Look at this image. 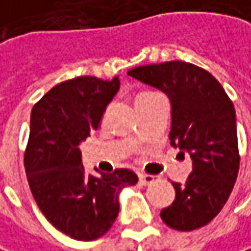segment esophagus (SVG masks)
<instances>
[{"instance_id": "obj_1", "label": "esophagus", "mask_w": 251, "mask_h": 251, "mask_svg": "<svg viewBox=\"0 0 251 251\" xmlns=\"http://www.w3.org/2000/svg\"><path fill=\"white\" fill-rule=\"evenodd\" d=\"M139 181H141L144 185H148V184L155 181V176H153V175H148V174H142V175H139Z\"/></svg>"}]
</instances>
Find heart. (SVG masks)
<instances>
[{
	"mask_svg": "<svg viewBox=\"0 0 251 251\" xmlns=\"http://www.w3.org/2000/svg\"><path fill=\"white\" fill-rule=\"evenodd\" d=\"M149 95H153V92H144V93H139L138 96H136V100H139V99H144V98H147Z\"/></svg>",
	"mask_w": 251,
	"mask_h": 251,
	"instance_id": "1",
	"label": "heart"
}]
</instances>
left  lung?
<instances>
[{"instance_id":"left-lung-1","label":"left lung","mask_w":251,"mask_h":251,"mask_svg":"<svg viewBox=\"0 0 251 251\" xmlns=\"http://www.w3.org/2000/svg\"><path fill=\"white\" fill-rule=\"evenodd\" d=\"M127 75L170 98L171 145L193 159L185 184L172 182L175 200L161 211L162 221L179 231L208 224L227 202L239 174L233 102L213 75L187 61L139 66Z\"/></svg>"}]
</instances>
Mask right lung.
<instances>
[{
    "label": "right lung",
    "instance_id": "add662e5",
    "mask_svg": "<svg viewBox=\"0 0 251 251\" xmlns=\"http://www.w3.org/2000/svg\"><path fill=\"white\" fill-rule=\"evenodd\" d=\"M119 86V77L66 80L31 110L24 153L30 190L44 217L75 240L90 241L107 233L119 213V193L138 182L126 168L93 176L81 165L80 142L99 127Z\"/></svg>",
    "mask_w": 251,
    "mask_h": 251
}]
</instances>
